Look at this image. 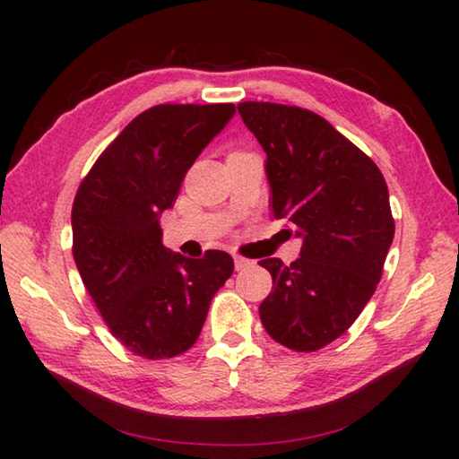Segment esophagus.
<instances>
[{"label":"esophagus","mask_w":459,"mask_h":459,"mask_svg":"<svg viewBox=\"0 0 459 459\" xmlns=\"http://www.w3.org/2000/svg\"><path fill=\"white\" fill-rule=\"evenodd\" d=\"M253 265H255V261L240 257V255H235V269H237V271L247 269V267H253Z\"/></svg>","instance_id":"obj_1"}]
</instances>
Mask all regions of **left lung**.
<instances>
[{"label": "left lung", "mask_w": 459, "mask_h": 459, "mask_svg": "<svg viewBox=\"0 0 459 459\" xmlns=\"http://www.w3.org/2000/svg\"><path fill=\"white\" fill-rule=\"evenodd\" d=\"M238 113L267 153L271 211L290 222L299 259L259 261L273 290L259 306L271 338L314 352L368 304L394 237L383 174L367 153L307 108L247 100Z\"/></svg>", "instance_id": "obj_1"}]
</instances>
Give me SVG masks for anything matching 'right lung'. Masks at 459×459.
Here are the masks:
<instances>
[{
  "label": "right lung",
  "mask_w": 459,
  "mask_h": 459,
  "mask_svg": "<svg viewBox=\"0 0 459 459\" xmlns=\"http://www.w3.org/2000/svg\"><path fill=\"white\" fill-rule=\"evenodd\" d=\"M235 105H155L129 123L84 176L73 204V255L107 328L142 359H172L198 340L232 275L224 251L202 259L161 243L160 216Z\"/></svg>",
  "instance_id": "1"
}]
</instances>
